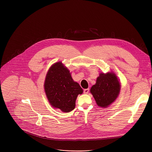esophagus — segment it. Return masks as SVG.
Masks as SVG:
<instances>
[{
  "instance_id": "esophagus-1",
  "label": "esophagus",
  "mask_w": 152,
  "mask_h": 152,
  "mask_svg": "<svg viewBox=\"0 0 152 152\" xmlns=\"http://www.w3.org/2000/svg\"><path fill=\"white\" fill-rule=\"evenodd\" d=\"M89 91H90V89L89 88H87V89H85L83 90V93L85 94H88L89 93Z\"/></svg>"
}]
</instances>
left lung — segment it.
<instances>
[{
	"mask_svg": "<svg viewBox=\"0 0 152 152\" xmlns=\"http://www.w3.org/2000/svg\"><path fill=\"white\" fill-rule=\"evenodd\" d=\"M120 90V85L116 75L107 73H100L90 91L98 106L106 107L115 101Z\"/></svg>",
	"mask_w": 152,
	"mask_h": 152,
	"instance_id": "1",
	"label": "left lung"
}]
</instances>
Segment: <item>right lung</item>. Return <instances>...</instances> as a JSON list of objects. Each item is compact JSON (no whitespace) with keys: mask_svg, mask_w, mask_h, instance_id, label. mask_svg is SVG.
Masks as SVG:
<instances>
[{"mask_svg":"<svg viewBox=\"0 0 152 152\" xmlns=\"http://www.w3.org/2000/svg\"><path fill=\"white\" fill-rule=\"evenodd\" d=\"M45 90L52 106L64 113L75 109L76 98L83 92L79 83L73 81L69 70L60 62L50 68L45 79Z\"/></svg>","mask_w":152,"mask_h":152,"instance_id":"right-lung-1","label":"right lung"}]
</instances>
